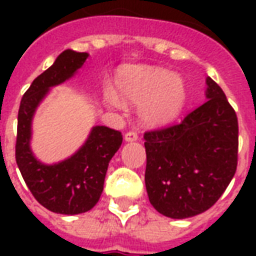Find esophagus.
Here are the masks:
<instances>
[{
	"label": "esophagus",
	"mask_w": 256,
	"mask_h": 256,
	"mask_svg": "<svg viewBox=\"0 0 256 256\" xmlns=\"http://www.w3.org/2000/svg\"><path fill=\"white\" fill-rule=\"evenodd\" d=\"M138 140V134L136 132H128V133L124 134V141L128 142H132V141H137Z\"/></svg>",
	"instance_id": "obj_1"
}]
</instances>
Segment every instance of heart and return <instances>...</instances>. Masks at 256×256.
Here are the masks:
<instances>
[{"label":"heart","instance_id":"1","mask_svg":"<svg viewBox=\"0 0 256 256\" xmlns=\"http://www.w3.org/2000/svg\"><path fill=\"white\" fill-rule=\"evenodd\" d=\"M104 98L115 108H123L124 102L140 106L141 122L159 128L181 115L186 106L188 90L182 76L166 68L134 64L118 71L115 90H104Z\"/></svg>","mask_w":256,"mask_h":256}]
</instances>
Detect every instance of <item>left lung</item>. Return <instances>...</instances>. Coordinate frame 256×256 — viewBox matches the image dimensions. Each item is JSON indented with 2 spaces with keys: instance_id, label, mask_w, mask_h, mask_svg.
<instances>
[{
  "instance_id": "left-lung-1",
  "label": "left lung",
  "mask_w": 256,
  "mask_h": 256,
  "mask_svg": "<svg viewBox=\"0 0 256 256\" xmlns=\"http://www.w3.org/2000/svg\"><path fill=\"white\" fill-rule=\"evenodd\" d=\"M206 84L203 106L180 124L144 134L148 198L158 212L174 220L212 207L236 172V112L212 79Z\"/></svg>"
}]
</instances>
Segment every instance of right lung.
<instances>
[{"instance_id": "obj_1", "label": "right lung", "mask_w": 256, "mask_h": 256, "mask_svg": "<svg viewBox=\"0 0 256 256\" xmlns=\"http://www.w3.org/2000/svg\"><path fill=\"white\" fill-rule=\"evenodd\" d=\"M88 58L89 53L71 49L60 53L54 63L32 80L20 101L16 163L36 202L56 214H82L94 207L104 189L108 163L122 145L120 132L94 126L84 144L58 163H42L31 150V124L38 106L50 88L72 78Z\"/></svg>"}]
</instances>
